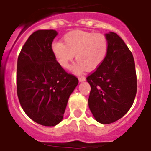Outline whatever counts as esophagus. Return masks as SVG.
<instances>
[{"mask_svg":"<svg viewBox=\"0 0 151 151\" xmlns=\"http://www.w3.org/2000/svg\"><path fill=\"white\" fill-rule=\"evenodd\" d=\"M78 80H79L80 82H83V81H86V77H80L79 78H78Z\"/></svg>","mask_w":151,"mask_h":151,"instance_id":"1","label":"esophagus"}]
</instances>
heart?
I'll list each match as a JSON object with an SVG mask.
<instances>
[{
  "label": "heart",
  "mask_w": 151,
  "mask_h": 151,
  "mask_svg": "<svg viewBox=\"0 0 151 151\" xmlns=\"http://www.w3.org/2000/svg\"><path fill=\"white\" fill-rule=\"evenodd\" d=\"M63 39L64 43H52V53L58 63L65 69L70 67L76 54L77 62L72 68L75 74H81L85 68L95 70L106 57L109 42L103 34L75 30L68 32Z\"/></svg>",
  "instance_id": "b5f03b06"
}]
</instances>
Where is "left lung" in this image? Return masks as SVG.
Returning a JSON list of instances; mask_svg holds the SVG:
<instances>
[{
  "label": "left lung",
  "mask_w": 151,
  "mask_h": 151,
  "mask_svg": "<svg viewBox=\"0 0 151 151\" xmlns=\"http://www.w3.org/2000/svg\"><path fill=\"white\" fill-rule=\"evenodd\" d=\"M105 36L109 42L106 57L86 81L91 87L88 105L94 119L101 124H110L132 107L137 77L133 55L124 41L115 32Z\"/></svg>",
  "instance_id": "8db88e82"
}]
</instances>
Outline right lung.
Returning a JSON list of instances; mask_svg holds the SVG:
<instances>
[{"label":"right lung","instance_id":"1","mask_svg":"<svg viewBox=\"0 0 151 151\" xmlns=\"http://www.w3.org/2000/svg\"><path fill=\"white\" fill-rule=\"evenodd\" d=\"M55 30H38L29 37L17 60L19 103L35 122L55 126L62 121L70 94L78 84L56 61L52 44Z\"/></svg>","mask_w":151,"mask_h":151}]
</instances>
